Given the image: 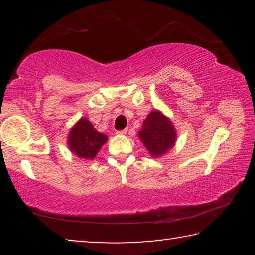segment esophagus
<instances>
[{
  "instance_id": "obj_1",
  "label": "esophagus",
  "mask_w": 255,
  "mask_h": 255,
  "mask_svg": "<svg viewBox=\"0 0 255 255\" xmlns=\"http://www.w3.org/2000/svg\"><path fill=\"white\" fill-rule=\"evenodd\" d=\"M126 132H127V129H123V130H118L117 131L118 135H126Z\"/></svg>"
}]
</instances>
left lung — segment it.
<instances>
[{
  "label": "left lung",
  "instance_id": "left-lung-1",
  "mask_svg": "<svg viewBox=\"0 0 255 255\" xmlns=\"http://www.w3.org/2000/svg\"><path fill=\"white\" fill-rule=\"evenodd\" d=\"M138 136L145 147L148 149L149 154L157 157L173 147L176 132L170 119L155 110L150 112L144 120L143 127L138 132Z\"/></svg>",
  "mask_w": 255,
  "mask_h": 255
}]
</instances>
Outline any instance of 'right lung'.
Segmentation results:
<instances>
[{"mask_svg":"<svg viewBox=\"0 0 255 255\" xmlns=\"http://www.w3.org/2000/svg\"><path fill=\"white\" fill-rule=\"evenodd\" d=\"M108 137L98 132L88 119L82 118L71 129L68 136V146L76 156L84 159H92Z\"/></svg>","mask_w":255,"mask_h":255,"instance_id":"add662e5","label":"right lung"}]
</instances>
